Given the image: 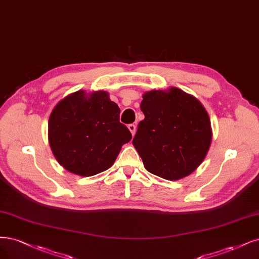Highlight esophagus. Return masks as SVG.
<instances>
[{
    "label": "esophagus",
    "instance_id": "1",
    "mask_svg": "<svg viewBox=\"0 0 259 259\" xmlns=\"http://www.w3.org/2000/svg\"><path fill=\"white\" fill-rule=\"evenodd\" d=\"M128 130H130V132L132 133L133 136L135 135V133H136V126L134 125V124H130V125H128Z\"/></svg>",
    "mask_w": 259,
    "mask_h": 259
}]
</instances>
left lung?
<instances>
[{
    "label": "left lung",
    "instance_id": "1",
    "mask_svg": "<svg viewBox=\"0 0 259 259\" xmlns=\"http://www.w3.org/2000/svg\"><path fill=\"white\" fill-rule=\"evenodd\" d=\"M133 145L145 168L163 179L190 176L206 157L212 141L207 110L195 96L171 87L144 93Z\"/></svg>",
    "mask_w": 259,
    "mask_h": 259
}]
</instances>
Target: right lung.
Returning <instances> with one entry per match:
<instances>
[{
    "label": "right lung",
    "instance_id": "obj_1",
    "mask_svg": "<svg viewBox=\"0 0 259 259\" xmlns=\"http://www.w3.org/2000/svg\"><path fill=\"white\" fill-rule=\"evenodd\" d=\"M52 153L66 170L90 177L110 168L132 139L120 108L105 91L79 90L61 100L49 117Z\"/></svg>",
    "mask_w": 259,
    "mask_h": 259
}]
</instances>
